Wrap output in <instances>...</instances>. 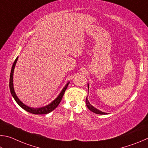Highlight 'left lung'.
<instances>
[{
  "mask_svg": "<svg viewBox=\"0 0 148 148\" xmlns=\"http://www.w3.org/2000/svg\"><path fill=\"white\" fill-rule=\"evenodd\" d=\"M86 103L87 107L89 109H90V110H91L92 112H94V113H95V114H107V113H105V112H101V111H100V110H97V108H94V107H93L92 105H90V103H89L88 100V98H86Z\"/></svg>",
  "mask_w": 148,
  "mask_h": 148,
  "instance_id": "8db88e82",
  "label": "left lung"
}]
</instances>
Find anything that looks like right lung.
Wrapping results in <instances>:
<instances>
[{
  "mask_svg": "<svg viewBox=\"0 0 148 148\" xmlns=\"http://www.w3.org/2000/svg\"><path fill=\"white\" fill-rule=\"evenodd\" d=\"M18 57H17L16 59L15 60V61L14 62V64H13L12 69H11V73H10V92H11V94L12 95V96L14 97V99L15 100V101L17 103V104L19 105L21 107L23 108V109L27 110V112L34 114H48L49 112H51V111H53V110L55 109V108L58 107V105L60 104V103L62 101V97L65 93V91H66L67 86H68L69 82L67 83L65 87L63 88V90H62V92H60V94L57 97L56 99L55 100H54L53 102L50 104L45 106V107H41V108H31L28 107V106L25 105L24 103H23L19 99V98L17 97L16 94H15V91H14V85H13V75H14V68H15V66L16 64V62L17 60Z\"/></svg>",
  "mask_w": 148,
  "mask_h": 148,
  "instance_id": "obj_1",
  "label": "right lung"
}]
</instances>
